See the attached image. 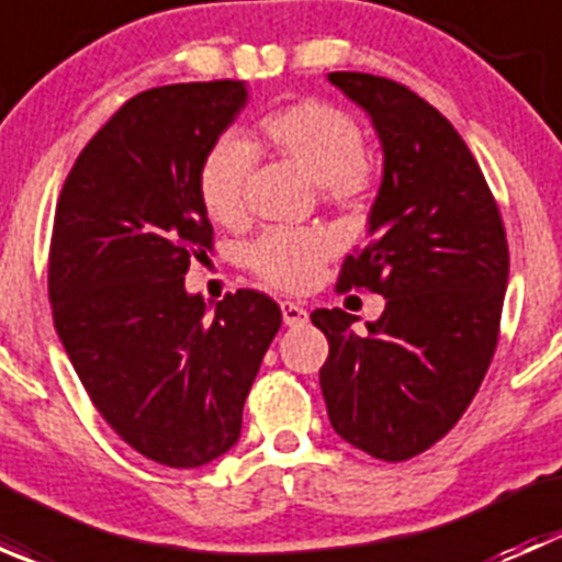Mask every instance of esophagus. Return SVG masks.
I'll list each match as a JSON object with an SVG mask.
<instances>
[{"label":"esophagus","instance_id":"esophagus-1","mask_svg":"<svg viewBox=\"0 0 562 562\" xmlns=\"http://www.w3.org/2000/svg\"><path fill=\"white\" fill-rule=\"evenodd\" d=\"M282 321H285V326H302V323H307V310L302 307V304L296 302H282Z\"/></svg>","mask_w":562,"mask_h":562}]
</instances>
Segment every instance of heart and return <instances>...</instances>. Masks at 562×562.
I'll return each instance as SVG.
<instances>
[{
	"mask_svg": "<svg viewBox=\"0 0 562 562\" xmlns=\"http://www.w3.org/2000/svg\"><path fill=\"white\" fill-rule=\"evenodd\" d=\"M258 133L271 149L326 187L331 201L356 203L375 187V166L364 155V133L342 108L313 98L296 100L260 116ZM252 166L255 149L239 135H225L209 149L198 173V192L209 217L223 225L239 223ZM334 247L337 239L331 231L274 228L249 247L247 260L269 285L302 291L315 280Z\"/></svg>",
	"mask_w": 562,
	"mask_h": 562,
	"instance_id": "b5f03b06",
	"label": "heart"
}]
</instances>
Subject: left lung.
<instances>
[{"label": "left lung", "instance_id": "8db88e82", "mask_svg": "<svg viewBox=\"0 0 562 562\" xmlns=\"http://www.w3.org/2000/svg\"><path fill=\"white\" fill-rule=\"evenodd\" d=\"M328 81L370 113L383 146L370 245L345 258L337 288L381 293L386 310L367 334L337 307L310 315L328 339L321 391L339 438L402 462L454 427L490 370L508 285L506 228L438 108L370 72Z\"/></svg>", "mask_w": 562, "mask_h": 562}]
</instances>
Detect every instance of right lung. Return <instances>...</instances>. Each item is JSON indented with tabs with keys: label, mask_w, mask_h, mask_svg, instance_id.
I'll list each match as a JSON object with an SVG mask.
<instances>
[{
	"label": "right lung",
	"mask_w": 562,
	"mask_h": 562,
	"mask_svg": "<svg viewBox=\"0 0 562 562\" xmlns=\"http://www.w3.org/2000/svg\"><path fill=\"white\" fill-rule=\"evenodd\" d=\"M245 105V81L228 78L135 94L83 146L56 203V334L108 427L168 468H201L239 440L282 326L266 293H228L209 315L184 288L214 236L201 162Z\"/></svg>",
	"instance_id": "1"
}]
</instances>
